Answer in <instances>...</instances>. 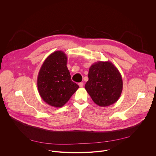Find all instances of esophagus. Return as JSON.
<instances>
[{
  "mask_svg": "<svg viewBox=\"0 0 156 156\" xmlns=\"http://www.w3.org/2000/svg\"><path fill=\"white\" fill-rule=\"evenodd\" d=\"M78 85L80 87H83V86H84V83H78Z\"/></svg>",
  "mask_w": 156,
  "mask_h": 156,
  "instance_id": "esophagus-1",
  "label": "esophagus"
}]
</instances>
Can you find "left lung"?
I'll return each mask as SVG.
<instances>
[{"label":"left lung","instance_id":"obj_1","mask_svg":"<svg viewBox=\"0 0 156 156\" xmlns=\"http://www.w3.org/2000/svg\"><path fill=\"white\" fill-rule=\"evenodd\" d=\"M88 81L84 87L94 102L101 107L115 103L123 90L122 75L109 61H98L89 69Z\"/></svg>","mask_w":156,"mask_h":156}]
</instances>
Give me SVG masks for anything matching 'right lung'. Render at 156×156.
<instances>
[{"label": "right lung", "mask_w": 156, "mask_h": 156, "mask_svg": "<svg viewBox=\"0 0 156 156\" xmlns=\"http://www.w3.org/2000/svg\"><path fill=\"white\" fill-rule=\"evenodd\" d=\"M67 56L62 51L50 54L39 70L37 86L42 99L49 105L62 107L79 88L72 81L66 66Z\"/></svg>", "instance_id": "1"}]
</instances>
